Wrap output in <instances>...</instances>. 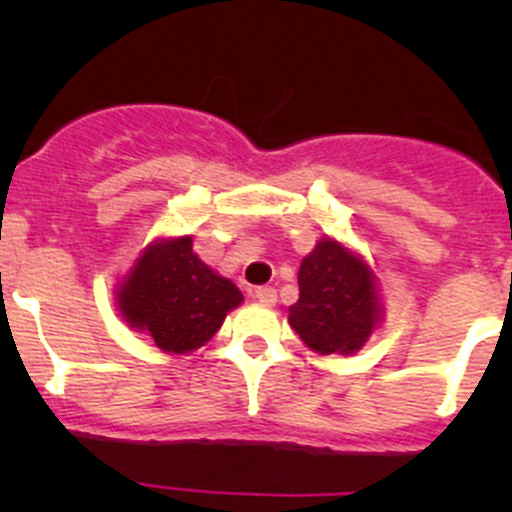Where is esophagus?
<instances>
[{
    "mask_svg": "<svg viewBox=\"0 0 512 512\" xmlns=\"http://www.w3.org/2000/svg\"><path fill=\"white\" fill-rule=\"evenodd\" d=\"M255 299L262 304V307H275L277 304V292L272 287H257Z\"/></svg>",
    "mask_w": 512,
    "mask_h": 512,
    "instance_id": "esophagus-1",
    "label": "esophagus"
}]
</instances>
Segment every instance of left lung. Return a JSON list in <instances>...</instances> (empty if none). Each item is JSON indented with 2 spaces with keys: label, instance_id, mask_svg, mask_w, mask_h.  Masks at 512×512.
Here are the masks:
<instances>
[{
  "label": "left lung",
  "instance_id": "1",
  "mask_svg": "<svg viewBox=\"0 0 512 512\" xmlns=\"http://www.w3.org/2000/svg\"><path fill=\"white\" fill-rule=\"evenodd\" d=\"M289 327L314 354L352 356L384 319L379 277L364 255L324 235L299 265Z\"/></svg>",
  "mask_w": 512,
  "mask_h": 512
}]
</instances>
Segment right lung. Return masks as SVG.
Segmentation results:
<instances>
[{
	"label": "right lung",
	"mask_w": 512,
	"mask_h": 512,
	"mask_svg": "<svg viewBox=\"0 0 512 512\" xmlns=\"http://www.w3.org/2000/svg\"><path fill=\"white\" fill-rule=\"evenodd\" d=\"M242 292L193 252L190 235H160L116 285V312L165 354H190L223 327Z\"/></svg>",
	"instance_id": "obj_1"
}]
</instances>
